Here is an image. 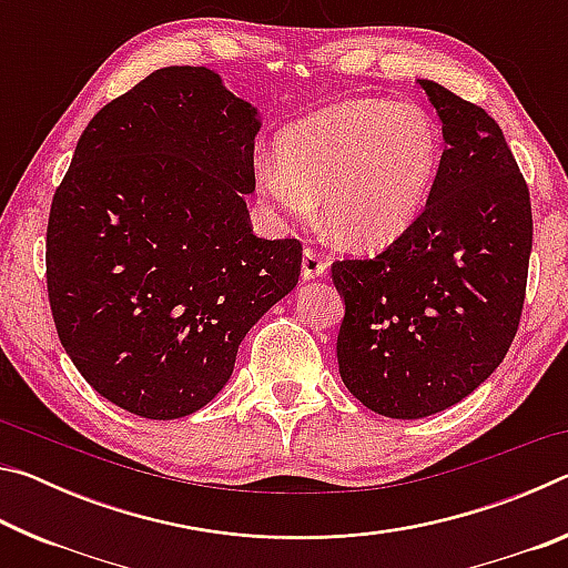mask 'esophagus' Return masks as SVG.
<instances>
[{
	"label": "esophagus",
	"instance_id": "obj_1",
	"mask_svg": "<svg viewBox=\"0 0 568 568\" xmlns=\"http://www.w3.org/2000/svg\"><path fill=\"white\" fill-rule=\"evenodd\" d=\"M328 271V257H325L321 250L315 247H305L303 250V263H301V273L305 281H313V277H321Z\"/></svg>",
	"mask_w": 568,
	"mask_h": 568
}]
</instances>
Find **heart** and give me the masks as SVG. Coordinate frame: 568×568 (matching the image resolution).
Here are the masks:
<instances>
[{"label": "heart", "mask_w": 568, "mask_h": 568, "mask_svg": "<svg viewBox=\"0 0 568 568\" xmlns=\"http://www.w3.org/2000/svg\"><path fill=\"white\" fill-rule=\"evenodd\" d=\"M444 140L434 118L393 100L333 104L287 128L257 192L285 217L321 197L323 225L351 247H381L416 223L436 185Z\"/></svg>", "instance_id": "obj_1"}]
</instances>
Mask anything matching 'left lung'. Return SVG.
Returning a JSON list of instances; mask_svg holds the SVG:
<instances>
[{
	"label": "left lung",
	"mask_w": 568,
	"mask_h": 568,
	"mask_svg": "<svg viewBox=\"0 0 568 568\" xmlns=\"http://www.w3.org/2000/svg\"><path fill=\"white\" fill-rule=\"evenodd\" d=\"M444 122V160L423 213L376 257H343L341 378L365 408L423 418L498 368L521 323L534 220L498 122L418 80Z\"/></svg>",
	"instance_id": "1"
}]
</instances>
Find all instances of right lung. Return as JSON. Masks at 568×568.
<instances>
[{"label": "right lung", "mask_w": 568, "mask_h": 568, "mask_svg": "<svg viewBox=\"0 0 568 568\" xmlns=\"http://www.w3.org/2000/svg\"><path fill=\"white\" fill-rule=\"evenodd\" d=\"M255 110L205 67H162L104 104L47 223V295L82 378L114 406L182 418L293 291L303 245L253 235Z\"/></svg>", "instance_id": "right-lung-1"}]
</instances>
